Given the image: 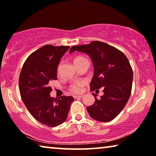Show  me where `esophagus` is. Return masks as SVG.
I'll use <instances>...</instances> for the list:
<instances>
[{
    "mask_svg": "<svg viewBox=\"0 0 156 156\" xmlns=\"http://www.w3.org/2000/svg\"><path fill=\"white\" fill-rule=\"evenodd\" d=\"M83 95H80V96H74L73 98H74L75 99H77V98H83Z\"/></svg>",
    "mask_w": 156,
    "mask_h": 156,
    "instance_id": "esophagus-1",
    "label": "esophagus"
}]
</instances>
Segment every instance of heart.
<instances>
[{
    "mask_svg": "<svg viewBox=\"0 0 156 156\" xmlns=\"http://www.w3.org/2000/svg\"><path fill=\"white\" fill-rule=\"evenodd\" d=\"M87 60L85 58L83 57H77L74 60V63L79 61H82V60ZM84 84V83L82 80L76 81L74 83L71 84L69 87V90L73 94H80V92L83 91V87Z\"/></svg>",
    "mask_w": 156,
    "mask_h": 156,
    "instance_id": "heart-1",
    "label": "heart"
}]
</instances>
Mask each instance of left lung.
<instances>
[{
	"instance_id": "1",
	"label": "left lung",
	"mask_w": 156,
	"mask_h": 156,
	"mask_svg": "<svg viewBox=\"0 0 156 156\" xmlns=\"http://www.w3.org/2000/svg\"><path fill=\"white\" fill-rule=\"evenodd\" d=\"M75 51L87 54L93 62L91 91L103 87L104 94L100 100L96 98L97 94L92 93L96 101L87 107L89 115L100 122H109L122 112L131 96L133 70L129 60L115 47L97 41L73 46L69 53Z\"/></svg>"
}]
</instances>
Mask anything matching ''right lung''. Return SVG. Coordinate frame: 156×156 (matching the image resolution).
Returning a JSON list of instances; mask_svg holds the SVG:
<instances>
[{
  "label": "right lung",
  "instance_id": "right-lung-1",
  "mask_svg": "<svg viewBox=\"0 0 156 156\" xmlns=\"http://www.w3.org/2000/svg\"><path fill=\"white\" fill-rule=\"evenodd\" d=\"M69 48L51 44L41 47L29 56L20 74L19 90L26 108L36 120L50 127L65 122L74 100L72 96H50L49 83L57 80L58 66Z\"/></svg>",
  "mask_w": 156,
  "mask_h": 156
}]
</instances>
